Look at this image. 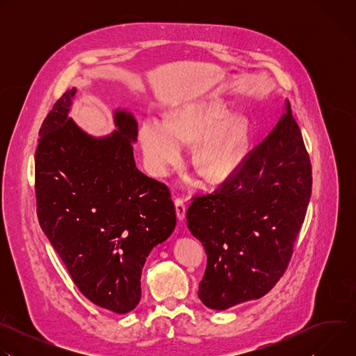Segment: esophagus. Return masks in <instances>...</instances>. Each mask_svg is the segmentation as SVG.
Returning a JSON list of instances; mask_svg holds the SVG:
<instances>
[{
  "mask_svg": "<svg viewBox=\"0 0 356 356\" xmlns=\"http://www.w3.org/2000/svg\"><path fill=\"white\" fill-rule=\"evenodd\" d=\"M175 207H176V216H177V218H179L180 221L184 220V217H186V210H187L184 200L180 198V197H177V198L175 200Z\"/></svg>",
  "mask_w": 356,
  "mask_h": 356,
  "instance_id": "esophagus-1",
  "label": "esophagus"
}]
</instances>
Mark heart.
Listing matches in <instances>:
<instances>
[{
    "label": "heart",
    "instance_id": "obj_1",
    "mask_svg": "<svg viewBox=\"0 0 356 356\" xmlns=\"http://www.w3.org/2000/svg\"><path fill=\"white\" fill-rule=\"evenodd\" d=\"M139 140L145 159L156 175L168 172L180 159V145H195L193 165L210 184L231 180L242 168L249 150L245 118H229L218 101L187 106L169 121H143Z\"/></svg>",
    "mask_w": 356,
    "mask_h": 356
}]
</instances>
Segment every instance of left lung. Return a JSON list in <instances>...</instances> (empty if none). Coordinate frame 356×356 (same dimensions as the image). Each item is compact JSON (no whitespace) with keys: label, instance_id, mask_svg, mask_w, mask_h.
Instances as JSON below:
<instances>
[{"label":"left lung","instance_id":"8db88e82","mask_svg":"<svg viewBox=\"0 0 356 356\" xmlns=\"http://www.w3.org/2000/svg\"><path fill=\"white\" fill-rule=\"evenodd\" d=\"M312 162L289 99L272 132L241 170L194 195L187 227L207 252L198 297L227 310L269 293L286 272L312 197Z\"/></svg>","mask_w":356,"mask_h":356}]
</instances>
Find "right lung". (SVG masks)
Returning <instances> with one entry per match:
<instances>
[{
    "mask_svg": "<svg viewBox=\"0 0 356 356\" xmlns=\"http://www.w3.org/2000/svg\"><path fill=\"white\" fill-rule=\"evenodd\" d=\"M76 88L46 115L35 152L36 213L83 296L117 314L140 300L146 258L176 227L166 184L138 170V124L117 110L111 135L94 138L69 117Z\"/></svg>",
    "mask_w": 356,
    "mask_h": 356,
    "instance_id": "1",
    "label": "right lung"
}]
</instances>
